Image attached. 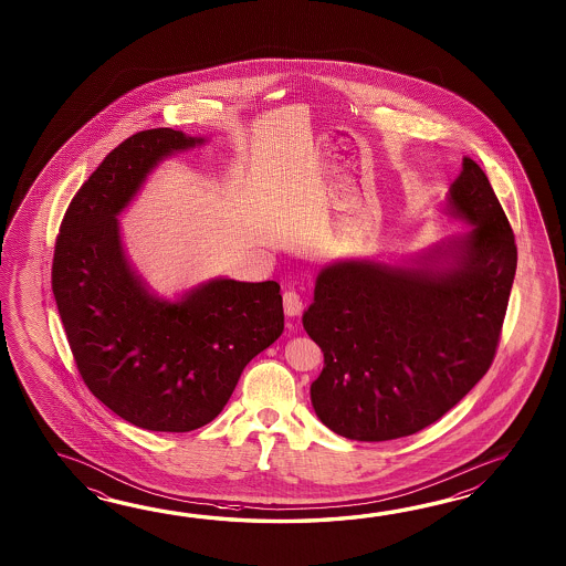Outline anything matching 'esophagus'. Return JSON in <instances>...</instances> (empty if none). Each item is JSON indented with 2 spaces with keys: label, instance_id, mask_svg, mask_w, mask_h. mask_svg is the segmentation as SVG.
<instances>
[{
  "label": "esophagus",
  "instance_id": "1",
  "mask_svg": "<svg viewBox=\"0 0 566 566\" xmlns=\"http://www.w3.org/2000/svg\"><path fill=\"white\" fill-rule=\"evenodd\" d=\"M283 310L287 313L289 317H293V315H300L301 310H303V297H301L297 291H293V289H289L283 293Z\"/></svg>",
  "mask_w": 566,
  "mask_h": 566
}]
</instances>
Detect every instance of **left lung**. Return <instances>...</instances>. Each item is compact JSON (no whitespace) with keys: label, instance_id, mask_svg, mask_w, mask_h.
<instances>
[{"label":"left lung","instance_id":"8db88e82","mask_svg":"<svg viewBox=\"0 0 566 566\" xmlns=\"http://www.w3.org/2000/svg\"><path fill=\"white\" fill-rule=\"evenodd\" d=\"M446 210L473 227L419 265L337 261L315 279L303 313L324 352L312 405L334 433L354 441L419 433L490 370L516 275L514 232L470 157Z\"/></svg>","mask_w":566,"mask_h":566}]
</instances>
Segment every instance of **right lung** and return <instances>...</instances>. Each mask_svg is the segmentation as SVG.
Segmentation results:
<instances>
[{"label": "right lung", "mask_w": 566, "mask_h": 566, "mask_svg": "<svg viewBox=\"0 0 566 566\" xmlns=\"http://www.w3.org/2000/svg\"><path fill=\"white\" fill-rule=\"evenodd\" d=\"M200 144L168 127L125 139L74 196L54 247L52 291L78 373L147 431L188 433L217 419L244 366L283 334L275 281L212 279L166 301L125 256L119 212L161 159Z\"/></svg>", "instance_id": "1"}]
</instances>
